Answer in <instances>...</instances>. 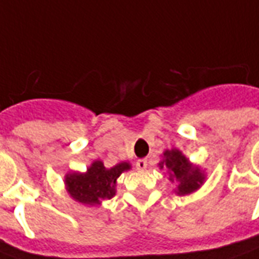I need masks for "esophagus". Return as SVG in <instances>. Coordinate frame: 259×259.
I'll list each match as a JSON object with an SVG mask.
<instances>
[{
  "label": "esophagus",
  "instance_id": "esophagus-1",
  "mask_svg": "<svg viewBox=\"0 0 259 259\" xmlns=\"http://www.w3.org/2000/svg\"><path fill=\"white\" fill-rule=\"evenodd\" d=\"M148 165V161L145 160V159H140V160H137V163H136V167H137L138 169H145L147 168Z\"/></svg>",
  "mask_w": 259,
  "mask_h": 259
}]
</instances>
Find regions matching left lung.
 Wrapping results in <instances>:
<instances>
[{
  "mask_svg": "<svg viewBox=\"0 0 259 259\" xmlns=\"http://www.w3.org/2000/svg\"><path fill=\"white\" fill-rule=\"evenodd\" d=\"M160 169H167L169 181L177 183L178 195H187L198 190L205 181V172L189 161L179 149H167L163 153V160L159 163Z\"/></svg>",
  "mask_w": 259,
  "mask_h": 259,
  "instance_id": "1",
  "label": "left lung"
}]
</instances>
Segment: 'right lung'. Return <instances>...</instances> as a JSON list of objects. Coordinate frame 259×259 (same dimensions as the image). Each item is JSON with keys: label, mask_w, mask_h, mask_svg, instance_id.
Returning a JSON list of instances; mask_svg holds the SVG:
<instances>
[{"label": "right lung", "mask_w": 259, "mask_h": 259, "mask_svg": "<svg viewBox=\"0 0 259 259\" xmlns=\"http://www.w3.org/2000/svg\"><path fill=\"white\" fill-rule=\"evenodd\" d=\"M132 168L127 161H122L111 168H106L103 161L95 160L85 172H68L65 175V186L73 200L80 204L100 205L115 195L116 179L122 172Z\"/></svg>", "instance_id": "right-lung-1"}]
</instances>
